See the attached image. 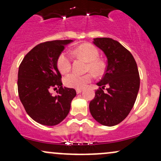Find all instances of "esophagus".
<instances>
[{"label":"esophagus","mask_w":161,"mask_h":161,"mask_svg":"<svg viewBox=\"0 0 161 161\" xmlns=\"http://www.w3.org/2000/svg\"><path fill=\"white\" fill-rule=\"evenodd\" d=\"M82 92V89H76V93L79 94Z\"/></svg>","instance_id":"1"}]
</instances>
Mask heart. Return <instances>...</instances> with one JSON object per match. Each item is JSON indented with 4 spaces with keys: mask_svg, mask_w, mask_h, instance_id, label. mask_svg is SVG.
I'll use <instances>...</instances> for the list:
<instances>
[{
    "mask_svg": "<svg viewBox=\"0 0 161 161\" xmlns=\"http://www.w3.org/2000/svg\"><path fill=\"white\" fill-rule=\"evenodd\" d=\"M75 57L84 59L88 62L86 66L87 70H91L94 73L100 75L104 69V63L98 58L99 51L95 45L90 43H85L79 45L73 51ZM57 66L62 74H66L71 70L72 59L66 52H62L57 59ZM94 79V75L91 73L84 75H79L73 73L67 75L64 78V84L69 88L82 89L85 88Z\"/></svg>",
    "mask_w": 161,
    "mask_h": 161,
    "instance_id": "b5f03b06",
    "label": "heart"
}]
</instances>
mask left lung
Listing matches in <instances>:
<instances>
[{
    "label": "left lung",
    "mask_w": 161,
    "mask_h": 161,
    "mask_svg": "<svg viewBox=\"0 0 161 161\" xmlns=\"http://www.w3.org/2000/svg\"><path fill=\"white\" fill-rule=\"evenodd\" d=\"M93 43L108 58L106 71L98 83L89 110L96 121L107 126L119 124L133 108L140 86L137 64L120 43L110 38H94ZM108 86L107 92L103 89Z\"/></svg>",
    "instance_id": "8db88e82"
}]
</instances>
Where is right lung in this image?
<instances>
[{"mask_svg": "<svg viewBox=\"0 0 161 161\" xmlns=\"http://www.w3.org/2000/svg\"><path fill=\"white\" fill-rule=\"evenodd\" d=\"M72 40H55L38 44L24 57L18 71V94L28 115L40 124L55 125L66 117L74 88L62 86L57 59ZM53 96L49 91L56 89Z\"/></svg>", "mask_w": 161, "mask_h": 161, "instance_id": "right-lung-1", "label": "right lung"}]
</instances>
